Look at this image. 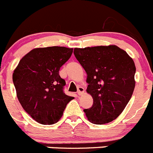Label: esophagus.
I'll return each mask as SVG.
<instances>
[{"label":"esophagus","mask_w":153,"mask_h":153,"mask_svg":"<svg viewBox=\"0 0 153 153\" xmlns=\"http://www.w3.org/2000/svg\"><path fill=\"white\" fill-rule=\"evenodd\" d=\"M84 93H85V89H84V88H82V87H79L78 89V95L81 96V95L84 94Z\"/></svg>","instance_id":"34e87169"}]
</instances>
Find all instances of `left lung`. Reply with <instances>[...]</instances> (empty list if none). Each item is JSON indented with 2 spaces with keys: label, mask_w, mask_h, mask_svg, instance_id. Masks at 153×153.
Here are the masks:
<instances>
[{
  "label": "left lung",
  "mask_w": 153,
  "mask_h": 153,
  "mask_svg": "<svg viewBox=\"0 0 153 153\" xmlns=\"http://www.w3.org/2000/svg\"><path fill=\"white\" fill-rule=\"evenodd\" d=\"M77 60L85 70L87 92L94 102L84 109L90 122L103 125L123 112L135 88L136 67L124 50L115 45L75 48Z\"/></svg>",
  "instance_id": "left-lung-1"
}]
</instances>
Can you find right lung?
<instances>
[{"label": "right lung", "instance_id": "right-lung-1", "mask_svg": "<svg viewBox=\"0 0 153 153\" xmlns=\"http://www.w3.org/2000/svg\"><path fill=\"white\" fill-rule=\"evenodd\" d=\"M72 52V48L65 47L35 48L22 57L14 70L13 81L19 101L38 123H56L73 100L64 93L65 81L59 75Z\"/></svg>", "mask_w": 153, "mask_h": 153}]
</instances>
